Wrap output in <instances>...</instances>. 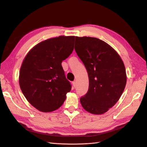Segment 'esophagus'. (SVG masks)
Returning <instances> with one entry per match:
<instances>
[{"label":"esophagus","instance_id":"34e87169","mask_svg":"<svg viewBox=\"0 0 147 147\" xmlns=\"http://www.w3.org/2000/svg\"><path fill=\"white\" fill-rule=\"evenodd\" d=\"M72 85H73V87L75 88L76 87V81H74L72 82Z\"/></svg>","mask_w":147,"mask_h":147}]
</instances>
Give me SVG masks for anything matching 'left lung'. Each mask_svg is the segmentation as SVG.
Segmentation results:
<instances>
[{"label":"left lung","mask_w":147,"mask_h":147,"mask_svg":"<svg viewBox=\"0 0 147 147\" xmlns=\"http://www.w3.org/2000/svg\"><path fill=\"white\" fill-rule=\"evenodd\" d=\"M75 51L86 68L89 88L80 98L88 112L101 115L117 103L125 89L123 63L111 47L96 38L76 37Z\"/></svg>","instance_id":"obj_1"}]
</instances>
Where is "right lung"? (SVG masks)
<instances>
[{
	"label": "right lung",
	"mask_w": 147,
	"mask_h": 147,
	"mask_svg": "<svg viewBox=\"0 0 147 147\" xmlns=\"http://www.w3.org/2000/svg\"><path fill=\"white\" fill-rule=\"evenodd\" d=\"M75 36L47 40L33 47L20 68L19 84L29 103L42 112H51L64 103L71 85L61 63L74 51Z\"/></svg>",
	"instance_id": "1"
}]
</instances>
